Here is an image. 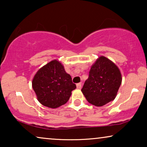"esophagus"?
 <instances>
[{
	"instance_id": "obj_1",
	"label": "esophagus",
	"mask_w": 147,
	"mask_h": 147,
	"mask_svg": "<svg viewBox=\"0 0 147 147\" xmlns=\"http://www.w3.org/2000/svg\"><path fill=\"white\" fill-rule=\"evenodd\" d=\"M76 86H77L78 89H81L82 88V84L81 83H78L76 84Z\"/></svg>"
}]
</instances>
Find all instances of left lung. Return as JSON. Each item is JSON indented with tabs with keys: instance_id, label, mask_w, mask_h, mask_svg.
<instances>
[{
	"instance_id": "left-lung-1",
	"label": "left lung",
	"mask_w": 147,
	"mask_h": 147,
	"mask_svg": "<svg viewBox=\"0 0 147 147\" xmlns=\"http://www.w3.org/2000/svg\"><path fill=\"white\" fill-rule=\"evenodd\" d=\"M121 83L122 75L118 66L100 56L92 65L82 92L89 103L102 106L115 99Z\"/></svg>"
}]
</instances>
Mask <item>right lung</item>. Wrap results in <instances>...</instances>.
<instances>
[{
  "label": "right lung",
  "instance_id": "right-lung-1",
  "mask_svg": "<svg viewBox=\"0 0 147 147\" xmlns=\"http://www.w3.org/2000/svg\"><path fill=\"white\" fill-rule=\"evenodd\" d=\"M32 87L42 105L57 108L69 100L76 86L61 62L54 59L38 70L32 81Z\"/></svg>",
  "mask_w": 147,
  "mask_h": 147
}]
</instances>
